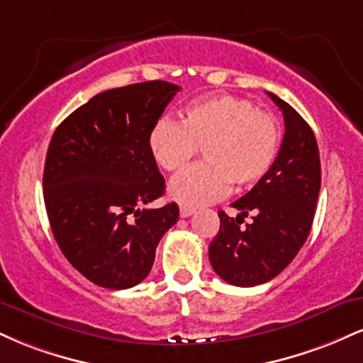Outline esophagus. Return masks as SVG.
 Listing matches in <instances>:
<instances>
[{
    "label": "esophagus",
    "instance_id": "1",
    "mask_svg": "<svg viewBox=\"0 0 363 363\" xmlns=\"http://www.w3.org/2000/svg\"><path fill=\"white\" fill-rule=\"evenodd\" d=\"M193 213H194L193 208H189V206H181V208H179V215H181L182 218H187V216H191Z\"/></svg>",
    "mask_w": 363,
    "mask_h": 363
}]
</instances>
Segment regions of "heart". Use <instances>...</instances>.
<instances>
[{"label":"heart","mask_w":363,"mask_h":363,"mask_svg":"<svg viewBox=\"0 0 363 363\" xmlns=\"http://www.w3.org/2000/svg\"><path fill=\"white\" fill-rule=\"evenodd\" d=\"M280 145L277 118L235 95L196 99L182 109L181 124L160 118L148 133L150 153L167 172L181 170L201 148L205 164L186 169L169 184V194L189 208L223 198L230 184H256L273 167Z\"/></svg>","instance_id":"1"}]
</instances>
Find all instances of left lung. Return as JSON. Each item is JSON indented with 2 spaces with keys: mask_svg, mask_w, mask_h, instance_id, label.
Segmentation results:
<instances>
[{
  "mask_svg": "<svg viewBox=\"0 0 363 363\" xmlns=\"http://www.w3.org/2000/svg\"><path fill=\"white\" fill-rule=\"evenodd\" d=\"M268 95L285 119L280 152L269 172L232 203L240 211L235 218L218 211L220 230L208 251L215 273L235 286L261 285L290 264L309 237L320 189L319 148L311 126L285 101ZM247 214L253 222L242 229Z\"/></svg>",
  "mask_w": 363,
  "mask_h": 363,
  "instance_id": "1",
  "label": "left lung"
}]
</instances>
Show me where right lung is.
I'll return each mask as SVG.
<instances>
[{
  "label": "right lung",
  "instance_id": "obj_1",
  "mask_svg": "<svg viewBox=\"0 0 363 363\" xmlns=\"http://www.w3.org/2000/svg\"><path fill=\"white\" fill-rule=\"evenodd\" d=\"M179 90L153 80L102 91L49 143L43 184L52 235L73 268L104 289L143 281L179 218L177 203L140 210L165 193L148 133Z\"/></svg>",
  "mask_w": 363,
  "mask_h": 363
}]
</instances>
